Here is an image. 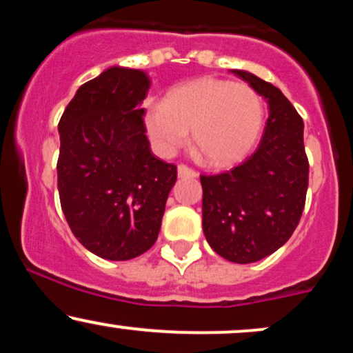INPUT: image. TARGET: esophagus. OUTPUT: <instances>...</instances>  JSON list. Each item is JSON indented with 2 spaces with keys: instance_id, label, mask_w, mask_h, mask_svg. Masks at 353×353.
Masks as SVG:
<instances>
[{
  "instance_id": "1",
  "label": "esophagus",
  "mask_w": 353,
  "mask_h": 353,
  "mask_svg": "<svg viewBox=\"0 0 353 353\" xmlns=\"http://www.w3.org/2000/svg\"><path fill=\"white\" fill-rule=\"evenodd\" d=\"M177 176H179V177H197L199 174L194 171V169L188 168V165L179 164V165H177Z\"/></svg>"
}]
</instances>
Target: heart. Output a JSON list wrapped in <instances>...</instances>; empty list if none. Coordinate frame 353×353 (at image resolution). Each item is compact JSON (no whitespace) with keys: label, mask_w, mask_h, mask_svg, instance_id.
Here are the masks:
<instances>
[{"label":"heart","mask_w":353,"mask_h":353,"mask_svg":"<svg viewBox=\"0 0 353 353\" xmlns=\"http://www.w3.org/2000/svg\"><path fill=\"white\" fill-rule=\"evenodd\" d=\"M145 132L161 156H172L189 141L204 161L225 168L245 157L264 128V103L247 84L202 78L154 101L145 109Z\"/></svg>","instance_id":"obj_1"}]
</instances>
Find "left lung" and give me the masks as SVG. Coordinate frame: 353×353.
Returning a JSON list of instances; mask_svg holds the SVG:
<instances>
[{
    "instance_id": "1",
    "label": "left lung",
    "mask_w": 353,
    "mask_h": 353,
    "mask_svg": "<svg viewBox=\"0 0 353 353\" xmlns=\"http://www.w3.org/2000/svg\"><path fill=\"white\" fill-rule=\"evenodd\" d=\"M236 76L265 99L264 134L237 168L201 176L202 229L214 252L252 264L289 241L301 221L309 185L303 121L279 88L244 70Z\"/></svg>"
}]
</instances>
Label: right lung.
<instances>
[{
	"instance_id": "right-lung-1",
	"label": "right lung",
	"mask_w": 353,
	"mask_h": 353,
	"mask_svg": "<svg viewBox=\"0 0 353 353\" xmlns=\"http://www.w3.org/2000/svg\"><path fill=\"white\" fill-rule=\"evenodd\" d=\"M148 72L111 66L76 91L61 116L58 190L64 217L89 252L129 261L156 242L177 169L145 137Z\"/></svg>"
}]
</instances>
